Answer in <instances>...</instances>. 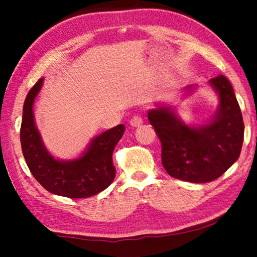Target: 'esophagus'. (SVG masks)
Instances as JSON below:
<instances>
[{"label":"esophagus","mask_w":257,"mask_h":257,"mask_svg":"<svg viewBox=\"0 0 257 257\" xmlns=\"http://www.w3.org/2000/svg\"><path fill=\"white\" fill-rule=\"evenodd\" d=\"M130 125L133 127H139V125L143 124V119L139 115H134L132 119H130Z\"/></svg>","instance_id":"obj_1"}]
</instances>
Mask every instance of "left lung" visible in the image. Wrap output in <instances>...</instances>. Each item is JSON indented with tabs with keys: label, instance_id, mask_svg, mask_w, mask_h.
Returning <instances> with one entry per match:
<instances>
[{
	"label": "left lung",
	"instance_id": "1",
	"mask_svg": "<svg viewBox=\"0 0 257 257\" xmlns=\"http://www.w3.org/2000/svg\"><path fill=\"white\" fill-rule=\"evenodd\" d=\"M219 97L214 115L203 124H186L175 108L156 104L147 113L162 144V164L177 179L203 184L217 179L238 160L243 141L240 107L230 81L220 75L208 81ZM187 94L195 86L185 88Z\"/></svg>",
	"mask_w": 257,
	"mask_h": 257
}]
</instances>
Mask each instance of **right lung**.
Segmentation results:
<instances>
[{"label": "right lung", "mask_w": 257, "mask_h": 257, "mask_svg": "<svg viewBox=\"0 0 257 257\" xmlns=\"http://www.w3.org/2000/svg\"><path fill=\"white\" fill-rule=\"evenodd\" d=\"M43 81L41 78L27 94L20 128L21 149L30 172L47 191L59 196L86 198L101 193L114 180L112 154L124 125L119 124L93 138L79 158L55 159L43 143L33 112Z\"/></svg>", "instance_id": "obj_1"}]
</instances>
